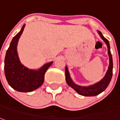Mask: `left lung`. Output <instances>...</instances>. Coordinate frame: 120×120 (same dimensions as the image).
<instances>
[{"mask_svg":"<svg viewBox=\"0 0 120 120\" xmlns=\"http://www.w3.org/2000/svg\"><path fill=\"white\" fill-rule=\"evenodd\" d=\"M97 33L99 34L100 37L102 38L103 41L105 42L106 45L107 46L108 48V55L109 57V65L108 67V70L106 72L105 76L97 82L95 84L90 85L88 86H82L78 85L71 78V75L69 73V71L68 70L67 67H65V78H66V82L67 84H68L69 86L72 87L73 90H74L78 94L87 97L95 96L99 95L101 93H102L106 90V88L108 87L109 84L110 82V80L112 79V70H113V61H112V57L111 52H110V44H109V40L106 39L103 36L101 31L97 30Z\"/></svg>","mask_w":120,"mask_h":120,"instance_id":"1","label":"left lung"}]
</instances>
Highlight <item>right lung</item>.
Segmentation results:
<instances>
[{
    "instance_id": "obj_1",
    "label": "right lung",
    "mask_w": 120,
    "mask_h": 120,
    "mask_svg": "<svg viewBox=\"0 0 120 120\" xmlns=\"http://www.w3.org/2000/svg\"><path fill=\"white\" fill-rule=\"evenodd\" d=\"M25 25L13 38L6 53L4 59V73L9 85L19 92H30L36 90L44 80V74L52 65L53 61L46 63L36 70L29 69L21 63L17 46Z\"/></svg>"
}]
</instances>
